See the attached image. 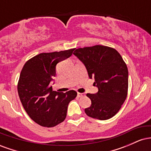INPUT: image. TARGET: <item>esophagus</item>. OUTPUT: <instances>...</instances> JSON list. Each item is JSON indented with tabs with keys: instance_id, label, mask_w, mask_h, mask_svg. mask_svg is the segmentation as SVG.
Returning a JSON list of instances; mask_svg holds the SVG:
<instances>
[{
	"instance_id": "34e87169",
	"label": "esophagus",
	"mask_w": 151,
	"mask_h": 151,
	"mask_svg": "<svg viewBox=\"0 0 151 151\" xmlns=\"http://www.w3.org/2000/svg\"><path fill=\"white\" fill-rule=\"evenodd\" d=\"M84 93H77V96H79V97H81V96H84Z\"/></svg>"
}]
</instances>
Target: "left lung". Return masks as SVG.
Returning <instances> with one entry per match:
<instances>
[{
	"mask_svg": "<svg viewBox=\"0 0 151 151\" xmlns=\"http://www.w3.org/2000/svg\"><path fill=\"white\" fill-rule=\"evenodd\" d=\"M74 55L85 66L99 91L87 93L91 101L84 110L89 117L107 120L115 116L127 97L129 72L122 57L115 49L95 45L78 48Z\"/></svg>",
	"mask_w": 151,
	"mask_h": 151,
	"instance_id": "obj_1",
	"label": "left lung"
}]
</instances>
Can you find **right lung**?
<instances>
[{"instance_id": "right-lung-1", "label": "right lung", "mask_w": 151, "mask_h": 151, "mask_svg": "<svg viewBox=\"0 0 151 151\" xmlns=\"http://www.w3.org/2000/svg\"><path fill=\"white\" fill-rule=\"evenodd\" d=\"M74 50L40 53L22 67L18 83L19 97L29 116L39 125L50 128L64 121L69 103L77 96L74 90L58 92L50 85L57 64L70 58Z\"/></svg>"}]
</instances>
